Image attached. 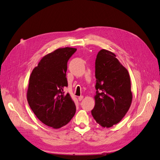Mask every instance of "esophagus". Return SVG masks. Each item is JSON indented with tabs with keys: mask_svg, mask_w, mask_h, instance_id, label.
Instances as JSON below:
<instances>
[{
	"mask_svg": "<svg viewBox=\"0 0 160 160\" xmlns=\"http://www.w3.org/2000/svg\"><path fill=\"white\" fill-rule=\"evenodd\" d=\"M83 99V95H81V96H79V98H78L79 101H81Z\"/></svg>",
	"mask_w": 160,
	"mask_h": 160,
	"instance_id": "1",
	"label": "esophagus"
}]
</instances>
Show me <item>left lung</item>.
<instances>
[{
  "label": "left lung",
  "mask_w": 160,
  "mask_h": 160,
  "mask_svg": "<svg viewBox=\"0 0 160 160\" xmlns=\"http://www.w3.org/2000/svg\"><path fill=\"white\" fill-rule=\"evenodd\" d=\"M95 104L91 114L101 127L111 128L123 119L132 104L130 77L113 52L101 49L95 60Z\"/></svg>",
  "instance_id": "1"
}]
</instances>
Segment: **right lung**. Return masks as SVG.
<instances>
[{
	"label": "right lung",
	"mask_w": 160,
	"mask_h": 160,
	"mask_svg": "<svg viewBox=\"0 0 160 160\" xmlns=\"http://www.w3.org/2000/svg\"><path fill=\"white\" fill-rule=\"evenodd\" d=\"M75 48H59L43 57L33 69L28 82L27 98L33 113L42 123L53 129L68 123L76 111L66 77L67 61Z\"/></svg>",
	"instance_id": "obj_1"
}]
</instances>
